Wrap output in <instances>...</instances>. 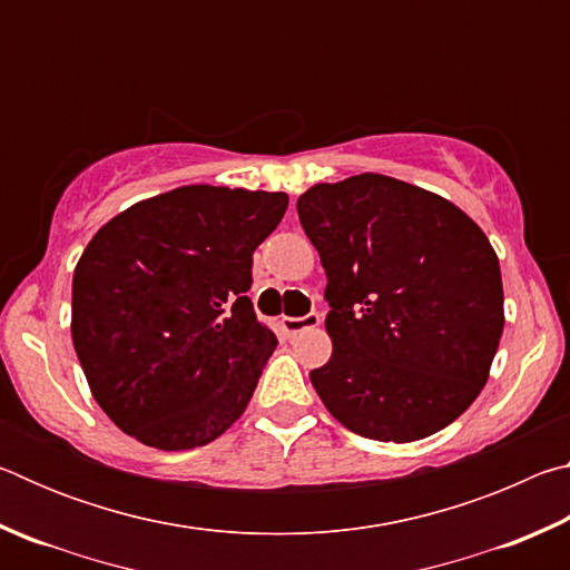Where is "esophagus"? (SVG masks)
I'll return each mask as SVG.
<instances>
[{"label":"esophagus","mask_w":570,"mask_h":570,"mask_svg":"<svg viewBox=\"0 0 570 570\" xmlns=\"http://www.w3.org/2000/svg\"><path fill=\"white\" fill-rule=\"evenodd\" d=\"M320 324H322V316L316 312L306 314V316H282V326L288 336H294L304 330H314V326H320Z\"/></svg>","instance_id":"obj_1"}]
</instances>
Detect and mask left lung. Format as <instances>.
Here are the masks:
<instances>
[{
  "label": "left lung",
  "instance_id": "1",
  "mask_svg": "<svg viewBox=\"0 0 570 570\" xmlns=\"http://www.w3.org/2000/svg\"><path fill=\"white\" fill-rule=\"evenodd\" d=\"M320 250L332 356L308 377L324 407L380 442L430 438L465 412L503 336L495 248L448 198L380 173L296 200Z\"/></svg>",
  "mask_w": 570,
  "mask_h": 570
}]
</instances>
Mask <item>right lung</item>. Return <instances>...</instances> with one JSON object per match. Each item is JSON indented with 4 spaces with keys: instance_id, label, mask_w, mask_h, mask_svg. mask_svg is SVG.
I'll list each match as a JSON object with an SVG mask.
<instances>
[{
    "instance_id": "1",
    "label": "right lung",
    "mask_w": 570,
    "mask_h": 570,
    "mask_svg": "<svg viewBox=\"0 0 570 570\" xmlns=\"http://www.w3.org/2000/svg\"><path fill=\"white\" fill-rule=\"evenodd\" d=\"M286 206V193L180 186L125 208L85 246L72 344L125 435L190 450L246 412L276 350L246 296L250 262Z\"/></svg>"
}]
</instances>
